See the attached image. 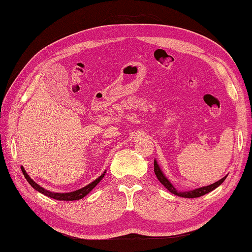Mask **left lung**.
Returning <instances> with one entry per match:
<instances>
[{
    "mask_svg": "<svg viewBox=\"0 0 252 252\" xmlns=\"http://www.w3.org/2000/svg\"><path fill=\"white\" fill-rule=\"evenodd\" d=\"M155 173H156V175H157L158 181H160V183L163 185L164 187L167 189L169 192H172L173 194H176V196L183 197V198H198V197H201V196H203V194L209 193L210 191L214 190L215 188H218L220 185L225 181V178L227 177V175H226V176H224L222 179H220V181L215 182V183H213L211 185H209V186L200 187V188H197V189H193V190L178 191V190H176V188L173 186L172 183L169 182L168 179L166 178V176L164 175V173H163V171L161 169L160 165H158V164L157 160H155Z\"/></svg>",
    "mask_w": 252,
    "mask_h": 252,
    "instance_id": "8db88e82",
    "label": "left lung"
}]
</instances>
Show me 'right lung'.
Returning a JSON list of instances; mask_svg holds the SVG:
<instances>
[{"label":"right lung","instance_id":"1","mask_svg":"<svg viewBox=\"0 0 252 252\" xmlns=\"http://www.w3.org/2000/svg\"><path fill=\"white\" fill-rule=\"evenodd\" d=\"M22 172L24 174L25 178L27 179V182L32 185V187L33 189H35V190L39 191L40 193L44 194V196H47L49 198H53L55 200H60V201H74V200H79V199H83L84 197H86L87 194H88L92 189H94L97 184H99L101 182V179L104 177L105 175V171L103 172V174H102L101 176L97 177L96 179H94V182L90 183L89 185H87V186L80 188V189H77V190L75 191H70V192H53V191H50L48 190V189H44L43 187H41L40 185H38L37 183H35L33 179L30 177L27 172L25 171V168L22 166Z\"/></svg>","mask_w":252,"mask_h":252}]
</instances>
